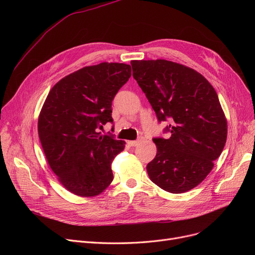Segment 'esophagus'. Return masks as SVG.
Listing matches in <instances>:
<instances>
[{"label": "esophagus", "mask_w": 255, "mask_h": 255, "mask_svg": "<svg viewBox=\"0 0 255 255\" xmlns=\"http://www.w3.org/2000/svg\"><path fill=\"white\" fill-rule=\"evenodd\" d=\"M127 143L130 145V146H137L139 143H140V140H128Z\"/></svg>", "instance_id": "1"}]
</instances>
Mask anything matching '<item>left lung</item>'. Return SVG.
I'll return each instance as SVG.
<instances>
[{"mask_svg": "<svg viewBox=\"0 0 255 255\" xmlns=\"http://www.w3.org/2000/svg\"><path fill=\"white\" fill-rule=\"evenodd\" d=\"M133 77L159 122L170 120V137L154 138L157 154L146 165L153 183L170 193L189 191L209 175L223 151L227 121L218 95L194 69L166 60L131 61Z\"/></svg>", "mask_w": 255, "mask_h": 255, "instance_id": "8db88e82", "label": "left lung"}]
</instances>
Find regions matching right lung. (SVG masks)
I'll return each instance as SVG.
<instances>
[{
	"label": "right lung",
	"mask_w": 255,
	"mask_h": 255,
	"mask_svg": "<svg viewBox=\"0 0 255 255\" xmlns=\"http://www.w3.org/2000/svg\"><path fill=\"white\" fill-rule=\"evenodd\" d=\"M131 76V66L100 63L62 78L44 101L38 134L51 170L75 195L103 192L113 182L112 162L125 141L101 135L98 128L113 123L112 102Z\"/></svg>",
	"instance_id": "obj_1"
}]
</instances>
